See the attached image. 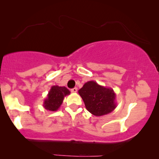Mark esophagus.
<instances>
[{
  "label": "esophagus",
  "mask_w": 159,
  "mask_h": 159,
  "mask_svg": "<svg viewBox=\"0 0 159 159\" xmlns=\"http://www.w3.org/2000/svg\"><path fill=\"white\" fill-rule=\"evenodd\" d=\"M71 93H77V88H74L73 89H71Z\"/></svg>",
  "instance_id": "34e87169"
}]
</instances>
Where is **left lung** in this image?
Here are the masks:
<instances>
[{
  "instance_id": "obj_1",
  "label": "left lung",
  "mask_w": 159,
  "mask_h": 159,
  "mask_svg": "<svg viewBox=\"0 0 159 159\" xmlns=\"http://www.w3.org/2000/svg\"><path fill=\"white\" fill-rule=\"evenodd\" d=\"M86 109L93 115L101 116L112 112L116 107V93L111 88L89 81L78 91Z\"/></svg>"
}]
</instances>
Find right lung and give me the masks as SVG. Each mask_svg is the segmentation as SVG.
I'll return each mask as SVG.
<instances>
[{
  "label": "right lung",
  "mask_w": 159,
  "mask_h": 159,
  "mask_svg": "<svg viewBox=\"0 0 159 159\" xmlns=\"http://www.w3.org/2000/svg\"><path fill=\"white\" fill-rule=\"evenodd\" d=\"M69 94L70 91L66 87L52 86L43 102V107L51 111H56L61 106L64 97Z\"/></svg>",
  "instance_id": "add662e5"
}]
</instances>
